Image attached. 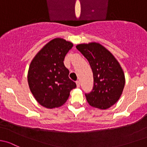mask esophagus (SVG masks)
<instances>
[{"mask_svg": "<svg viewBox=\"0 0 147 147\" xmlns=\"http://www.w3.org/2000/svg\"><path fill=\"white\" fill-rule=\"evenodd\" d=\"M76 86H77V87H80V82L78 81H76Z\"/></svg>", "mask_w": 147, "mask_h": 147, "instance_id": "34e87169", "label": "esophagus"}]
</instances>
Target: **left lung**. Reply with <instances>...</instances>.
Returning a JSON list of instances; mask_svg holds the SVG:
<instances>
[{
  "mask_svg": "<svg viewBox=\"0 0 147 147\" xmlns=\"http://www.w3.org/2000/svg\"><path fill=\"white\" fill-rule=\"evenodd\" d=\"M77 49L87 59L93 74V90L85 93L92 107L105 110L115 104L125 84V74L118 61L99 43L80 44Z\"/></svg>",
  "mask_w": 147,
  "mask_h": 147,
  "instance_id": "obj_1",
  "label": "left lung"
}]
</instances>
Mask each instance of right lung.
<instances>
[{
	"instance_id": "obj_1",
	"label": "right lung",
	"mask_w": 147,
	"mask_h": 147,
	"mask_svg": "<svg viewBox=\"0 0 147 147\" xmlns=\"http://www.w3.org/2000/svg\"><path fill=\"white\" fill-rule=\"evenodd\" d=\"M73 44L61 38L48 42L36 54L29 67L28 81L36 100L47 108L61 106L70 91L76 87L69 78V71L63 63Z\"/></svg>"
}]
</instances>
